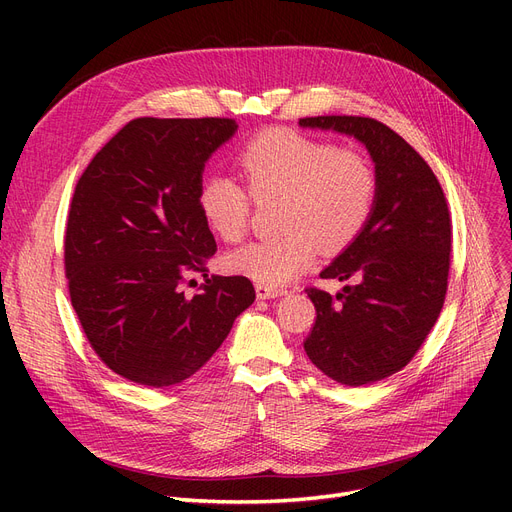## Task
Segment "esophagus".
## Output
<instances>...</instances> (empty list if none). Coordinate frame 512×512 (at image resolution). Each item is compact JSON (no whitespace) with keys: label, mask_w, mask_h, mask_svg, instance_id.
Listing matches in <instances>:
<instances>
[{"label":"esophagus","mask_w":512,"mask_h":512,"mask_svg":"<svg viewBox=\"0 0 512 512\" xmlns=\"http://www.w3.org/2000/svg\"><path fill=\"white\" fill-rule=\"evenodd\" d=\"M255 292H257V299H276V297H282V294H286V290H276V288H270V286H263V284H255Z\"/></svg>","instance_id":"1"}]
</instances>
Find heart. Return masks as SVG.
<instances>
[{"mask_svg": "<svg viewBox=\"0 0 512 512\" xmlns=\"http://www.w3.org/2000/svg\"><path fill=\"white\" fill-rule=\"evenodd\" d=\"M236 161L252 197L232 178H207L199 191L205 224L218 238L238 242L247 234L251 199H278L284 234L230 253L224 265L232 274L280 288L307 270L319 247L324 253L346 249L371 218L378 174L357 149L270 128L242 147Z\"/></svg>", "mask_w": 512, "mask_h": 512, "instance_id": "heart-1", "label": "heart"}]
</instances>
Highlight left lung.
Returning <instances> with one entry per match:
<instances>
[{
  "mask_svg": "<svg viewBox=\"0 0 512 512\" xmlns=\"http://www.w3.org/2000/svg\"><path fill=\"white\" fill-rule=\"evenodd\" d=\"M299 124L355 137L378 174L367 226L319 274L357 284L336 297L307 288L317 317L305 353L338 384L380 382L415 357L442 311L452 247L448 203L425 159L386 124L363 116H317Z\"/></svg>",
  "mask_w": 512,
  "mask_h": 512,
  "instance_id": "8db88e82",
  "label": "left lung"
}]
</instances>
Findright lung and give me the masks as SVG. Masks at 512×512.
Listing matches in <instances>:
<instances>
[{
    "label": "right lung",
    "mask_w": 512,
    "mask_h": 512,
    "mask_svg": "<svg viewBox=\"0 0 512 512\" xmlns=\"http://www.w3.org/2000/svg\"><path fill=\"white\" fill-rule=\"evenodd\" d=\"M232 118H137L78 178L64 265L70 301L97 357L122 378L166 388L197 373L255 301L245 276L207 278L218 251L199 191ZM193 273L206 284L195 295Z\"/></svg>",
    "instance_id": "1"
}]
</instances>
